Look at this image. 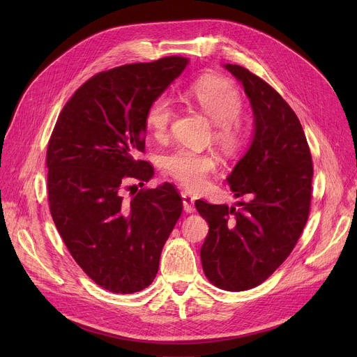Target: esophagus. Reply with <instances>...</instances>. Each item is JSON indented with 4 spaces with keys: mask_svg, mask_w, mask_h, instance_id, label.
<instances>
[{
    "mask_svg": "<svg viewBox=\"0 0 357 357\" xmlns=\"http://www.w3.org/2000/svg\"><path fill=\"white\" fill-rule=\"evenodd\" d=\"M181 197H182V204H183V210L186 211V213H194V197L191 195V194H188V192H182L181 194Z\"/></svg>",
    "mask_w": 357,
    "mask_h": 357,
    "instance_id": "obj_1",
    "label": "esophagus"
}]
</instances>
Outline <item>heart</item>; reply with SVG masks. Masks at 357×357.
<instances>
[{
	"label": "heart",
	"mask_w": 357,
	"mask_h": 357,
	"mask_svg": "<svg viewBox=\"0 0 357 357\" xmlns=\"http://www.w3.org/2000/svg\"><path fill=\"white\" fill-rule=\"evenodd\" d=\"M186 97L195 101L215 124V139L227 150H234L241 139L236 119L241 112V97L234 85L221 78H205L194 84ZM174 117V104L165 96L158 97L146 111V127L156 139L166 136ZM162 169L186 188L198 190L215 169V159L205 152L179 146L162 158Z\"/></svg>",
	"instance_id": "b5f03b06"
}]
</instances>
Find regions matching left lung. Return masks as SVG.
I'll use <instances>...</instances> for the list:
<instances>
[{
	"label": "left lung",
	"mask_w": 357,
	"mask_h": 357,
	"mask_svg": "<svg viewBox=\"0 0 357 357\" xmlns=\"http://www.w3.org/2000/svg\"><path fill=\"white\" fill-rule=\"evenodd\" d=\"M243 85L253 111L246 153L226 182L248 202L195 201L210 230L201 246L205 276L226 291H246L266 280L289 256L310 213L312 160L292 108L249 69L222 65Z\"/></svg>",
	"instance_id": "1"
}]
</instances>
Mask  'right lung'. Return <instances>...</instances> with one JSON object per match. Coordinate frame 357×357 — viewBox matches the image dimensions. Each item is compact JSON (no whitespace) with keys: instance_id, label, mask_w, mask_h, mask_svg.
Masks as SVG:
<instances>
[{"instance_id":"1","label":"right lung","mask_w":357,"mask_h":357,"mask_svg":"<svg viewBox=\"0 0 357 357\" xmlns=\"http://www.w3.org/2000/svg\"><path fill=\"white\" fill-rule=\"evenodd\" d=\"M171 56L86 81L63 107L47 147L52 218L84 272L107 291L133 294L153 282L165 241L182 213L172 183L123 197L130 179L153 178L139 160L146 111L188 66Z\"/></svg>"}]
</instances>
